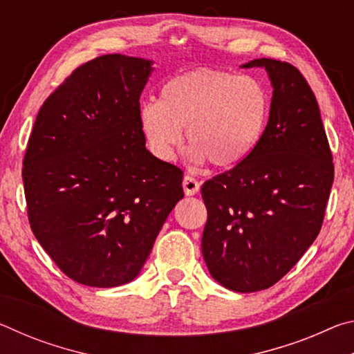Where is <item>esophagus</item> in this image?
<instances>
[{
  "instance_id": "34e87169",
  "label": "esophagus",
  "mask_w": 354,
  "mask_h": 354,
  "mask_svg": "<svg viewBox=\"0 0 354 354\" xmlns=\"http://www.w3.org/2000/svg\"><path fill=\"white\" fill-rule=\"evenodd\" d=\"M183 187H184V194L190 196V195H195L200 192V183L196 181L194 176H185L184 181H183Z\"/></svg>"
}]
</instances>
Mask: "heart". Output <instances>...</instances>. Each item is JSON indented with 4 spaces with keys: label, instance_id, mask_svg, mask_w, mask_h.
<instances>
[{
    "label": "heart",
    "instance_id": "b5f03b06",
    "mask_svg": "<svg viewBox=\"0 0 354 354\" xmlns=\"http://www.w3.org/2000/svg\"><path fill=\"white\" fill-rule=\"evenodd\" d=\"M268 113L270 98L254 77L201 68L167 81L159 101L140 106L139 122L158 159H173L185 129L192 158L232 169L259 145Z\"/></svg>",
    "mask_w": 354,
    "mask_h": 354
}]
</instances>
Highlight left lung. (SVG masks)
I'll list each match as a JSON object with an SVG mask.
<instances>
[{"label": "left lung", "instance_id": "1", "mask_svg": "<svg viewBox=\"0 0 354 354\" xmlns=\"http://www.w3.org/2000/svg\"><path fill=\"white\" fill-rule=\"evenodd\" d=\"M273 86L266 133L242 164L203 184L201 251L226 289L277 284L322 230L334 181L333 154L313 88L293 65L254 59Z\"/></svg>", "mask_w": 354, "mask_h": 354}]
</instances>
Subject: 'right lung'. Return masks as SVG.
Masks as SVG:
<instances>
[{
  "label": "right lung",
  "instance_id": "obj_1",
  "mask_svg": "<svg viewBox=\"0 0 354 354\" xmlns=\"http://www.w3.org/2000/svg\"><path fill=\"white\" fill-rule=\"evenodd\" d=\"M151 61L104 55L41 104L23 159L35 239L76 283L115 287L140 273L183 170L145 148L139 112Z\"/></svg>",
  "mask_w": 354,
  "mask_h": 354
}]
</instances>
